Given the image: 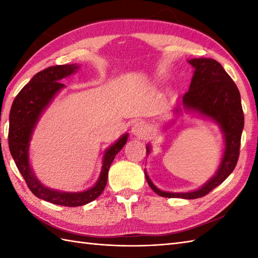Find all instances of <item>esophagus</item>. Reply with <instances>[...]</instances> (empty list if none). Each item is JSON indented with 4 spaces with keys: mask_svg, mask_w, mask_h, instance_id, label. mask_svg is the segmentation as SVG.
I'll return each instance as SVG.
<instances>
[{
    "mask_svg": "<svg viewBox=\"0 0 258 258\" xmlns=\"http://www.w3.org/2000/svg\"><path fill=\"white\" fill-rule=\"evenodd\" d=\"M132 134L136 138L140 139H145L147 136V127L144 123L138 122L133 125L132 127Z\"/></svg>",
    "mask_w": 258,
    "mask_h": 258,
    "instance_id": "1",
    "label": "esophagus"
}]
</instances>
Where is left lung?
Wrapping results in <instances>:
<instances>
[{"label":"left lung","instance_id":"1","mask_svg":"<svg viewBox=\"0 0 258 258\" xmlns=\"http://www.w3.org/2000/svg\"><path fill=\"white\" fill-rule=\"evenodd\" d=\"M194 68L188 92L177 101L174 113H191L196 116L213 120L220 126L224 139V151L215 174L200 188L190 191H166L154 185L147 175L150 187L157 195L168 199H199L210 193L225 180L234 171L239 156V145L244 128V113L240 94L236 84L222 65L213 58H191L187 61ZM174 119L171 124H174ZM151 153V145H146V154Z\"/></svg>","mask_w":258,"mask_h":258}]
</instances>
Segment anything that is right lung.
I'll use <instances>...</instances> for the list:
<instances>
[{"instance_id": "right-lung-1", "label": "right lung", "mask_w": 258, "mask_h": 258, "mask_svg": "<svg viewBox=\"0 0 258 258\" xmlns=\"http://www.w3.org/2000/svg\"><path fill=\"white\" fill-rule=\"evenodd\" d=\"M79 68L78 64L56 65L36 73L16 95L10 112V152L29 188L38 199L70 207L85 205L102 194L107 183L109 166L128 138V134L125 133L104 151L100 176L92 187L85 190L63 191L50 188L36 177L30 162V142L33 132L42 114L65 87L59 81L78 72Z\"/></svg>"}]
</instances>
